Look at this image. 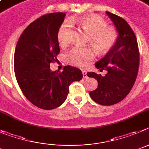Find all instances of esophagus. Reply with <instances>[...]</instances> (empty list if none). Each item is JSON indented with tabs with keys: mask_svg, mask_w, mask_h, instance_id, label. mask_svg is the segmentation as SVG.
Wrapping results in <instances>:
<instances>
[{
	"mask_svg": "<svg viewBox=\"0 0 149 149\" xmlns=\"http://www.w3.org/2000/svg\"><path fill=\"white\" fill-rule=\"evenodd\" d=\"M82 75H83V78H84V79H88V76H87V72L86 71L82 70Z\"/></svg>",
	"mask_w": 149,
	"mask_h": 149,
	"instance_id": "1",
	"label": "esophagus"
}]
</instances>
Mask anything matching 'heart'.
Listing matches in <instances>:
<instances>
[{"mask_svg": "<svg viewBox=\"0 0 149 149\" xmlns=\"http://www.w3.org/2000/svg\"><path fill=\"white\" fill-rule=\"evenodd\" d=\"M79 26L88 33L87 43L91 44L99 55H104L116 45L118 32L115 27L108 26L107 21L98 15H89L76 21ZM72 25L65 21L57 33V39L61 46H66L70 41ZM94 50L91 47H76L67 54V59L72 65L83 68L88 61L93 59Z\"/></svg>", "mask_w": 149, "mask_h": 149, "instance_id": "obj_1", "label": "heart"}]
</instances>
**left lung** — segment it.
Instances as JSON below:
<instances>
[{"mask_svg":"<svg viewBox=\"0 0 149 149\" xmlns=\"http://www.w3.org/2000/svg\"><path fill=\"white\" fill-rule=\"evenodd\" d=\"M119 33L116 45L104 58L95 64L105 76L92 72L88 77L98 81L95 91L90 92L94 102L102 105H112L126 97L136 81L139 69L140 53L134 33L125 20L113 13L106 12Z\"/></svg>","mask_w":149,"mask_h":149,"instance_id":"1","label":"left lung"}]
</instances>
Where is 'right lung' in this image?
I'll return each mask as SVG.
<instances>
[{
  "mask_svg": "<svg viewBox=\"0 0 149 149\" xmlns=\"http://www.w3.org/2000/svg\"><path fill=\"white\" fill-rule=\"evenodd\" d=\"M65 17L64 13L41 16L24 30L15 50L17 82L26 99L44 110L59 107L67 99L70 84L83 77L79 69L70 65L62 72L50 70V63L58 61L57 33Z\"/></svg>",
  "mask_w": 149,
  "mask_h": 149,
  "instance_id": "obj_1",
  "label": "right lung"
}]
</instances>
